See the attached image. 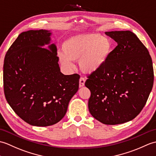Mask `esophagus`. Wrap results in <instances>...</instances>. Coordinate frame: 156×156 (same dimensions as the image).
<instances>
[{
  "label": "esophagus",
  "mask_w": 156,
  "mask_h": 156,
  "mask_svg": "<svg viewBox=\"0 0 156 156\" xmlns=\"http://www.w3.org/2000/svg\"><path fill=\"white\" fill-rule=\"evenodd\" d=\"M85 79L83 77H81L79 79V87H82L85 85Z\"/></svg>",
  "instance_id": "esophagus-1"
}]
</instances>
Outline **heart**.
<instances>
[{
	"mask_svg": "<svg viewBox=\"0 0 156 156\" xmlns=\"http://www.w3.org/2000/svg\"><path fill=\"white\" fill-rule=\"evenodd\" d=\"M62 52L58 58L62 65L73 66V61L79 60L81 70L91 73L101 69L113 51L109 38L96 33L75 34L69 37L62 43Z\"/></svg>",
	"mask_w": 156,
	"mask_h": 156,
	"instance_id": "heart-1",
	"label": "heart"
}]
</instances>
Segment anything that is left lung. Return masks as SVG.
I'll return each mask as SVG.
<instances>
[{
    "label": "left lung",
    "mask_w": 156,
    "mask_h": 156,
    "mask_svg": "<svg viewBox=\"0 0 156 156\" xmlns=\"http://www.w3.org/2000/svg\"><path fill=\"white\" fill-rule=\"evenodd\" d=\"M105 34L115 47L101 69L87 75L85 85L91 91L88 107L95 119L105 125L133 119L146 105L154 84L150 53L129 30Z\"/></svg>",
    "instance_id": "1"
}]
</instances>
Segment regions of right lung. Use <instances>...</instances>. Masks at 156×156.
Listing matches in <instances>:
<instances>
[{
    "label": "right lung",
    "instance_id": "add662e5",
    "mask_svg": "<svg viewBox=\"0 0 156 156\" xmlns=\"http://www.w3.org/2000/svg\"><path fill=\"white\" fill-rule=\"evenodd\" d=\"M47 30L20 33L5 55L3 85L14 112L31 126L45 127L59 122L79 89L80 76L60 71L57 47Z\"/></svg>",
    "mask_w": 156,
    "mask_h": 156
}]
</instances>
